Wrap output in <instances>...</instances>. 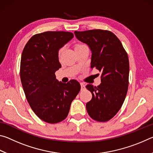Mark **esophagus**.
<instances>
[{"label": "esophagus", "instance_id": "esophagus-1", "mask_svg": "<svg viewBox=\"0 0 153 153\" xmlns=\"http://www.w3.org/2000/svg\"><path fill=\"white\" fill-rule=\"evenodd\" d=\"M80 86H81V90H84L85 89V85L83 84V83H80Z\"/></svg>", "mask_w": 153, "mask_h": 153}]
</instances>
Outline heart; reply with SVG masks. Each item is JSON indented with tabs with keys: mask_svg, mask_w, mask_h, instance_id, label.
<instances>
[{
	"mask_svg": "<svg viewBox=\"0 0 153 153\" xmlns=\"http://www.w3.org/2000/svg\"><path fill=\"white\" fill-rule=\"evenodd\" d=\"M85 46V45H84V44H77V45H76V46H75V48L81 47V46ZM61 53H62V50H60L59 51V56H60Z\"/></svg>",
	"mask_w": 153,
	"mask_h": 153,
	"instance_id": "b5f03b06",
	"label": "heart"
}]
</instances>
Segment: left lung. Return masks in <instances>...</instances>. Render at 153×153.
Masks as SVG:
<instances>
[{
	"instance_id": "left-lung-1",
	"label": "left lung",
	"mask_w": 153,
	"mask_h": 153,
	"mask_svg": "<svg viewBox=\"0 0 153 153\" xmlns=\"http://www.w3.org/2000/svg\"><path fill=\"white\" fill-rule=\"evenodd\" d=\"M79 41L92 51L91 68L101 71L99 86L88 84L92 98L86 110L94 120L105 122L113 118L125 100L129 84V59L118 38L108 30L74 32Z\"/></svg>"
}]
</instances>
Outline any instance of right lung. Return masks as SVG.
I'll return each instance as SVG.
<instances>
[{
  "mask_svg": "<svg viewBox=\"0 0 153 153\" xmlns=\"http://www.w3.org/2000/svg\"><path fill=\"white\" fill-rule=\"evenodd\" d=\"M74 37L71 32H45L33 36L22 52L20 77L25 97L33 112L49 123L68 115L71 103L81 86L76 79L59 82L55 71L61 67L59 51Z\"/></svg>",
  "mask_w": 153,
  "mask_h": 153,
  "instance_id": "1",
  "label": "right lung"
}]
</instances>
